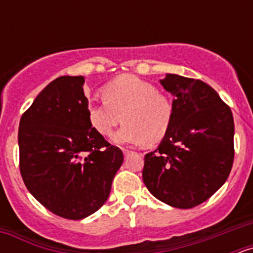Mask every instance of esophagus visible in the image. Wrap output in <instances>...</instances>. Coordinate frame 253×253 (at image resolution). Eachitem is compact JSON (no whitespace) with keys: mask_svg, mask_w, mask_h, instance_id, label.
I'll list each match as a JSON object with an SVG mask.
<instances>
[{"mask_svg":"<svg viewBox=\"0 0 253 253\" xmlns=\"http://www.w3.org/2000/svg\"><path fill=\"white\" fill-rule=\"evenodd\" d=\"M123 153H124L125 157H128V156H130V154H133L134 152L129 151V149H123Z\"/></svg>","mask_w":253,"mask_h":253,"instance_id":"esophagus-1","label":"esophagus"}]
</instances>
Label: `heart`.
<instances>
[{
	"instance_id": "b5f03b06",
	"label": "heart",
	"mask_w": 253,
	"mask_h": 253,
	"mask_svg": "<svg viewBox=\"0 0 253 253\" xmlns=\"http://www.w3.org/2000/svg\"><path fill=\"white\" fill-rule=\"evenodd\" d=\"M102 99L87 106V118L97 133L107 137L123 116L124 125L113 135L116 144L157 143L172 124L173 105L169 97L137 76H120L109 82L102 88Z\"/></svg>"
}]
</instances>
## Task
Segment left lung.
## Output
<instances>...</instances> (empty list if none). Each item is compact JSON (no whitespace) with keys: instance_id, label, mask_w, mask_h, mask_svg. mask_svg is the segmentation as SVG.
Returning <instances> with one entry per match:
<instances>
[{"instance_id":"obj_1","label":"left lung","mask_w":253,"mask_h":253,"mask_svg":"<svg viewBox=\"0 0 253 253\" xmlns=\"http://www.w3.org/2000/svg\"><path fill=\"white\" fill-rule=\"evenodd\" d=\"M173 119L160 146L144 157L143 182L169 207L190 209L222 187L234 158V122L216 91L200 80L166 75Z\"/></svg>"}]
</instances>
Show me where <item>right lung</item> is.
Returning <instances> with one entry per match:
<instances>
[{"instance_id":"right-lung-1","label":"right lung","mask_w":253,"mask_h":253,"mask_svg":"<svg viewBox=\"0 0 253 253\" xmlns=\"http://www.w3.org/2000/svg\"><path fill=\"white\" fill-rule=\"evenodd\" d=\"M84 76L55 78L35 97L19 126L20 172L40 204L66 219L91 215L106 203L122 149L87 118Z\"/></svg>"}]
</instances>
